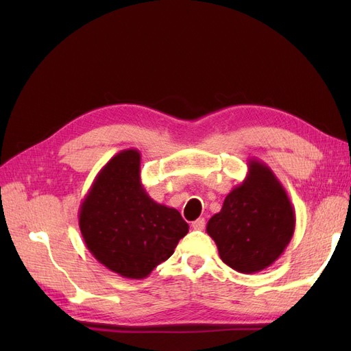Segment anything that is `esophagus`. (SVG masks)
<instances>
[{"label":"esophagus","mask_w":351,"mask_h":351,"mask_svg":"<svg viewBox=\"0 0 351 351\" xmlns=\"http://www.w3.org/2000/svg\"><path fill=\"white\" fill-rule=\"evenodd\" d=\"M205 224H206V222H205L204 218H197L196 221L192 222V227H193L195 230H204V228H205Z\"/></svg>","instance_id":"1"}]
</instances>
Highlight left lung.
Returning a JSON list of instances; mask_svg holds the SVG:
<instances>
[{
  "label": "left lung",
  "mask_w": 351,
  "mask_h": 351,
  "mask_svg": "<svg viewBox=\"0 0 351 351\" xmlns=\"http://www.w3.org/2000/svg\"><path fill=\"white\" fill-rule=\"evenodd\" d=\"M249 173L206 224L219 258L241 274H254L277 261L294 234L295 215L272 169L249 159Z\"/></svg>",
  "instance_id": "left-lung-1"
}]
</instances>
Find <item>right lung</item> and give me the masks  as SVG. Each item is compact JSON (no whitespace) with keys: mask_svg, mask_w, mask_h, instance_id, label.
I'll return each instance as SVG.
<instances>
[{"mask_svg":"<svg viewBox=\"0 0 351 351\" xmlns=\"http://www.w3.org/2000/svg\"><path fill=\"white\" fill-rule=\"evenodd\" d=\"M84 244L123 278H146L189 232L174 208L156 204L141 180V152L114 155L95 177L79 209Z\"/></svg>","mask_w":351,"mask_h":351,"instance_id":"right-lung-1","label":"right lung"}]
</instances>
